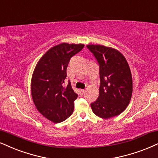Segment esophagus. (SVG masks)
Masks as SVG:
<instances>
[{"mask_svg": "<svg viewBox=\"0 0 158 158\" xmlns=\"http://www.w3.org/2000/svg\"><path fill=\"white\" fill-rule=\"evenodd\" d=\"M85 90L84 89H80V93H81V95H83L85 93Z\"/></svg>", "mask_w": 158, "mask_h": 158, "instance_id": "34e87169", "label": "esophagus"}]
</instances>
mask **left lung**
<instances>
[{
	"instance_id": "8db88e82",
	"label": "left lung",
	"mask_w": 158,
	"mask_h": 158,
	"mask_svg": "<svg viewBox=\"0 0 158 158\" xmlns=\"http://www.w3.org/2000/svg\"><path fill=\"white\" fill-rule=\"evenodd\" d=\"M100 65V94L91 104L99 117L110 118L125 110L131 100L133 79L126 58L118 50L100 44H88Z\"/></svg>"
}]
</instances>
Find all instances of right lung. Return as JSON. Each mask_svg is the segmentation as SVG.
Segmentation results:
<instances>
[{
  "instance_id": "right-lung-1",
  "label": "right lung",
  "mask_w": 158,
  "mask_h": 158,
  "mask_svg": "<svg viewBox=\"0 0 158 158\" xmlns=\"http://www.w3.org/2000/svg\"><path fill=\"white\" fill-rule=\"evenodd\" d=\"M83 44L61 43L50 48L36 64L31 78V95L36 108L54 123L69 117L77 94L67 78V68L72 56L83 49Z\"/></svg>"
}]
</instances>
